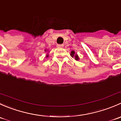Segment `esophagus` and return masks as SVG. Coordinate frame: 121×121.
<instances>
[{"label": "esophagus", "instance_id": "obj_1", "mask_svg": "<svg viewBox=\"0 0 121 121\" xmlns=\"http://www.w3.org/2000/svg\"><path fill=\"white\" fill-rule=\"evenodd\" d=\"M57 47H64V44H57Z\"/></svg>", "mask_w": 121, "mask_h": 121}]
</instances>
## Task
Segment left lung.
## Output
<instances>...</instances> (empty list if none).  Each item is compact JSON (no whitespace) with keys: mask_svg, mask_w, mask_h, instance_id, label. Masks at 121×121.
Wrapping results in <instances>:
<instances>
[{"mask_svg":"<svg viewBox=\"0 0 121 121\" xmlns=\"http://www.w3.org/2000/svg\"><path fill=\"white\" fill-rule=\"evenodd\" d=\"M74 54H75V52H74V51H72L71 53V56H72V57H74ZM75 59L76 60H78L79 59L78 56L77 55V54H75Z\"/></svg>","mask_w":121,"mask_h":121,"instance_id":"1","label":"left lung"}]
</instances>
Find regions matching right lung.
Segmentation results:
<instances>
[{
    "instance_id": "1",
    "label": "right lung",
    "mask_w": 121,
    "mask_h": 121,
    "mask_svg": "<svg viewBox=\"0 0 121 121\" xmlns=\"http://www.w3.org/2000/svg\"><path fill=\"white\" fill-rule=\"evenodd\" d=\"M47 57H48V56H47Z\"/></svg>"
}]
</instances>
